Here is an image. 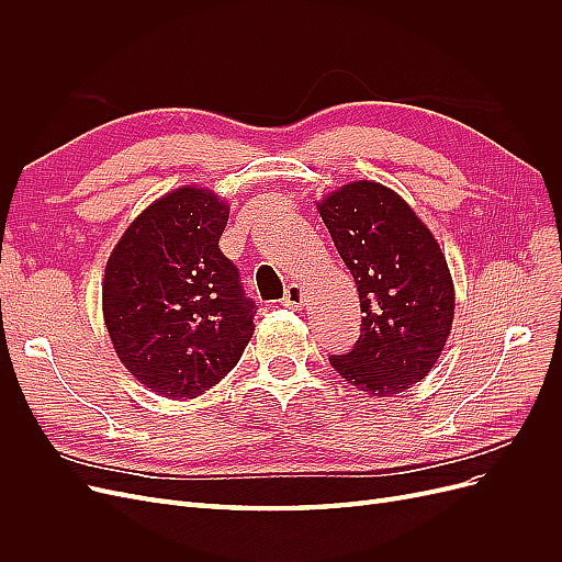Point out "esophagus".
I'll list each match as a JSON object with an SVG mask.
<instances>
[{"mask_svg":"<svg viewBox=\"0 0 562 562\" xmlns=\"http://www.w3.org/2000/svg\"><path fill=\"white\" fill-rule=\"evenodd\" d=\"M304 288L302 285H297V283H291L285 288V295H283V307H288V310H297V307H302L304 304Z\"/></svg>","mask_w":562,"mask_h":562,"instance_id":"obj_1","label":"esophagus"}]
</instances>
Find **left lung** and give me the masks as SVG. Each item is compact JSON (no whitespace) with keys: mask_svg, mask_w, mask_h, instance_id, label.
Here are the masks:
<instances>
[{"mask_svg":"<svg viewBox=\"0 0 562 562\" xmlns=\"http://www.w3.org/2000/svg\"><path fill=\"white\" fill-rule=\"evenodd\" d=\"M361 300V337L330 366L359 391L394 396L429 375L452 330L454 285L429 227L389 187H339L318 203Z\"/></svg>","mask_w":562,"mask_h":562,"instance_id":"left-lung-1","label":"left lung"}]
</instances>
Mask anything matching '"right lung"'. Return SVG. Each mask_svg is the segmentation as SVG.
<instances>
[{
  "instance_id": "obj_1",
  "label": "right lung",
  "mask_w": 562,
  "mask_h": 562,
  "mask_svg": "<svg viewBox=\"0 0 562 562\" xmlns=\"http://www.w3.org/2000/svg\"><path fill=\"white\" fill-rule=\"evenodd\" d=\"M229 206L184 184L147 206L114 246L103 316L131 375L168 398H196L239 363L255 302L220 250Z\"/></svg>"
}]
</instances>
